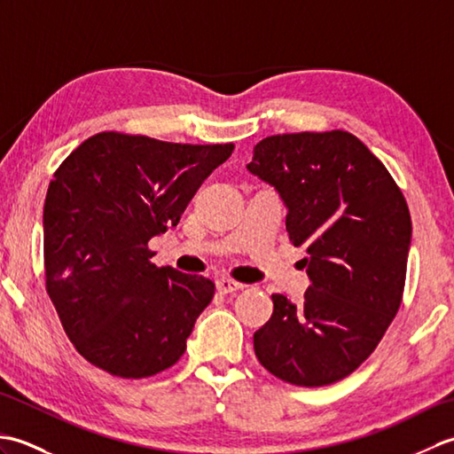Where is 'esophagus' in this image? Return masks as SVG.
<instances>
[{
	"instance_id": "obj_1",
	"label": "esophagus",
	"mask_w": 454,
	"mask_h": 454,
	"mask_svg": "<svg viewBox=\"0 0 454 454\" xmlns=\"http://www.w3.org/2000/svg\"><path fill=\"white\" fill-rule=\"evenodd\" d=\"M216 288H218V293H222V294H232L236 291H242L244 285L232 281V278H218Z\"/></svg>"
}]
</instances>
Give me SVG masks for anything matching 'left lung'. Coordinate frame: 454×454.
Here are the masks:
<instances>
[{
	"label": "left lung",
	"instance_id": "left-lung-1",
	"mask_svg": "<svg viewBox=\"0 0 454 454\" xmlns=\"http://www.w3.org/2000/svg\"><path fill=\"white\" fill-rule=\"evenodd\" d=\"M247 171L281 197L312 283L301 306L271 296V320L254 333L257 359L296 387L341 380L400 308L411 244L406 199L382 161L343 130L267 137Z\"/></svg>",
	"mask_w": 454,
	"mask_h": 454
}]
</instances>
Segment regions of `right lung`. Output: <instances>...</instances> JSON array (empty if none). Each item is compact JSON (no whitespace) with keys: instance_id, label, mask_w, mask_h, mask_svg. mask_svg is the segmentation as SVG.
<instances>
[{"instance_id":"right-lung-1","label":"right lung","mask_w":454,"mask_h":454,"mask_svg":"<svg viewBox=\"0 0 454 454\" xmlns=\"http://www.w3.org/2000/svg\"><path fill=\"white\" fill-rule=\"evenodd\" d=\"M232 150L99 132L54 173L43 212L46 293L91 364L144 379L185 353L215 283L156 267L148 242L177 226Z\"/></svg>"}]
</instances>
